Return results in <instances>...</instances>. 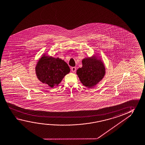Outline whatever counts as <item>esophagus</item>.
Here are the masks:
<instances>
[{
  "label": "esophagus",
  "instance_id": "1",
  "mask_svg": "<svg viewBox=\"0 0 145 145\" xmlns=\"http://www.w3.org/2000/svg\"><path fill=\"white\" fill-rule=\"evenodd\" d=\"M71 70L73 72H75L76 71V67H72Z\"/></svg>",
  "mask_w": 145,
  "mask_h": 145
}]
</instances>
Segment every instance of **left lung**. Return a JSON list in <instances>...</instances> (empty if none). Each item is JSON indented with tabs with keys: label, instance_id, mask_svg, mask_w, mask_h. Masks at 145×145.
I'll return each mask as SVG.
<instances>
[{
	"label": "left lung",
	"instance_id": "1",
	"mask_svg": "<svg viewBox=\"0 0 145 145\" xmlns=\"http://www.w3.org/2000/svg\"><path fill=\"white\" fill-rule=\"evenodd\" d=\"M82 67L76 72L81 82L86 88H92L102 80L105 75V67L101 59L94 56L82 61Z\"/></svg>",
	"mask_w": 145,
	"mask_h": 145
}]
</instances>
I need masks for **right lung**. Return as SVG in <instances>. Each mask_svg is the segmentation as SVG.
Returning <instances> with one entry per match:
<instances>
[{"label":"right lung","instance_id":"right-lung-1","mask_svg":"<svg viewBox=\"0 0 145 145\" xmlns=\"http://www.w3.org/2000/svg\"><path fill=\"white\" fill-rule=\"evenodd\" d=\"M70 71L69 66L64 60L45 55L39 59L35 67L39 80L52 88L58 86Z\"/></svg>","mask_w":145,"mask_h":145}]
</instances>
